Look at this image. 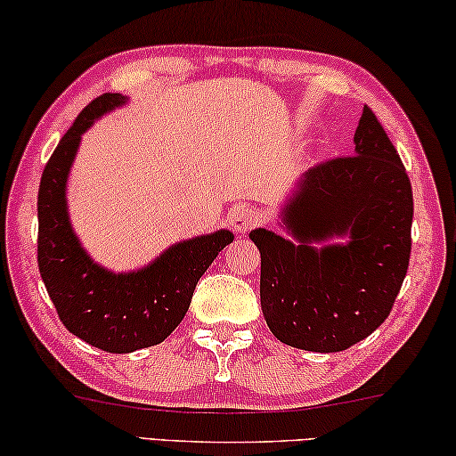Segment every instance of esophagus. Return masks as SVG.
Wrapping results in <instances>:
<instances>
[{
  "instance_id": "esophagus-1",
  "label": "esophagus",
  "mask_w": 456,
  "mask_h": 456,
  "mask_svg": "<svg viewBox=\"0 0 456 456\" xmlns=\"http://www.w3.org/2000/svg\"><path fill=\"white\" fill-rule=\"evenodd\" d=\"M259 220H261V214L253 208H240L230 216V224H232V228L240 234H247L248 230L257 226Z\"/></svg>"
}]
</instances>
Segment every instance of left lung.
<instances>
[{"label": "left lung", "mask_w": 456, "mask_h": 456, "mask_svg": "<svg viewBox=\"0 0 456 456\" xmlns=\"http://www.w3.org/2000/svg\"><path fill=\"white\" fill-rule=\"evenodd\" d=\"M280 220L290 239L248 232L261 253V311L272 334L303 351L338 353L382 326L407 276L413 192L367 105L354 155L305 172Z\"/></svg>", "instance_id": "left-lung-1"}]
</instances>
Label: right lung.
<instances>
[{
	"label": "right lung",
	"instance_id": "right-lung-1",
	"mask_svg": "<svg viewBox=\"0 0 456 456\" xmlns=\"http://www.w3.org/2000/svg\"><path fill=\"white\" fill-rule=\"evenodd\" d=\"M126 103L120 93H103L80 111L49 158L37 199V253L49 298L68 332L105 353H133L164 342L189 311L199 278L234 240L230 230H216L180 240L149 265L120 273L85 251L68 214V174L86 130Z\"/></svg>",
	"mask_w": 456,
	"mask_h": 456
}]
</instances>
